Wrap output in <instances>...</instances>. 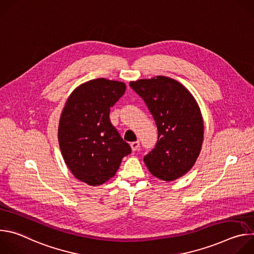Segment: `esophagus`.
I'll list each match as a JSON object with an SVG mask.
<instances>
[{
  "mask_svg": "<svg viewBox=\"0 0 254 254\" xmlns=\"http://www.w3.org/2000/svg\"><path fill=\"white\" fill-rule=\"evenodd\" d=\"M138 147H139V141L138 140L130 142V148H131L132 151H136L138 149Z\"/></svg>",
  "mask_w": 254,
  "mask_h": 254,
  "instance_id": "obj_1",
  "label": "esophagus"
}]
</instances>
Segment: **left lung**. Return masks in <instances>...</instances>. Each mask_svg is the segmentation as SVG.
<instances>
[{
  "label": "left lung",
  "instance_id": "1",
  "mask_svg": "<svg viewBox=\"0 0 254 254\" xmlns=\"http://www.w3.org/2000/svg\"><path fill=\"white\" fill-rule=\"evenodd\" d=\"M147 103L158 127L155 149L143 162L155 177L171 182L195 165L204 138V124L193 94L179 81L156 76L129 82Z\"/></svg>",
  "mask_w": 254,
  "mask_h": 254
}]
</instances>
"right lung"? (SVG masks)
Listing matches in <instances>:
<instances>
[{
  "instance_id": "add662e5",
  "label": "right lung",
  "mask_w": 254,
  "mask_h": 254,
  "mask_svg": "<svg viewBox=\"0 0 254 254\" xmlns=\"http://www.w3.org/2000/svg\"><path fill=\"white\" fill-rule=\"evenodd\" d=\"M125 82L96 78L78 85L68 96L58 126V142L70 172L89 186L115 177L130 154L110 121L111 108L124 95Z\"/></svg>"
}]
</instances>
